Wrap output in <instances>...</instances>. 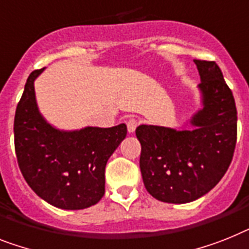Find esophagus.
<instances>
[{
  "label": "esophagus",
  "instance_id": "obj_1",
  "mask_svg": "<svg viewBox=\"0 0 249 249\" xmlns=\"http://www.w3.org/2000/svg\"><path fill=\"white\" fill-rule=\"evenodd\" d=\"M137 126H139V121L135 120V118H131V120H128V122H127V129H128L129 133L135 132Z\"/></svg>",
  "mask_w": 249,
  "mask_h": 249
}]
</instances>
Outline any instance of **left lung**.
Instances as JSON below:
<instances>
[{
    "mask_svg": "<svg viewBox=\"0 0 249 249\" xmlns=\"http://www.w3.org/2000/svg\"><path fill=\"white\" fill-rule=\"evenodd\" d=\"M195 63L203 108L191 121L194 129L149 124L136 128L143 184L163 202H191L213 190L227 173L237 143L235 100L220 67L215 61Z\"/></svg>",
    "mask_w": 249,
    "mask_h": 249,
    "instance_id": "8db88e82",
    "label": "left lung"
}]
</instances>
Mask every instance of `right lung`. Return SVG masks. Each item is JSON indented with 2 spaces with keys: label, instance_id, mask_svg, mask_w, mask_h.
<instances>
[{
  "label": "right lung",
  "instance_id": "obj_1",
  "mask_svg": "<svg viewBox=\"0 0 249 249\" xmlns=\"http://www.w3.org/2000/svg\"><path fill=\"white\" fill-rule=\"evenodd\" d=\"M34 70L14 120L15 153L26 183L40 198L65 210H81L100 201L106 192V165L127 135L124 123L110 128L86 127L65 132L53 128L38 110Z\"/></svg>",
  "mask_w": 249,
  "mask_h": 249
}]
</instances>
